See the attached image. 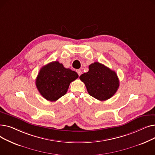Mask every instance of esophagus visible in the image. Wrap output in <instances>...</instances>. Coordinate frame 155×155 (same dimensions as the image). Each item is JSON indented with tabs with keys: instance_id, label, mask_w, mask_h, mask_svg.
<instances>
[{
	"instance_id": "esophagus-1",
	"label": "esophagus",
	"mask_w": 155,
	"mask_h": 155,
	"mask_svg": "<svg viewBox=\"0 0 155 155\" xmlns=\"http://www.w3.org/2000/svg\"><path fill=\"white\" fill-rule=\"evenodd\" d=\"M77 72L78 75L79 76H80L81 74H82V71H81L80 70H77Z\"/></svg>"
}]
</instances>
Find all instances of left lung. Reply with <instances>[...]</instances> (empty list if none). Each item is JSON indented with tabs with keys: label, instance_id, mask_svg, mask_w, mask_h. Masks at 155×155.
<instances>
[{
	"label": "left lung",
	"instance_id": "obj_1",
	"mask_svg": "<svg viewBox=\"0 0 155 155\" xmlns=\"http://www.w3.org/2000/svg\"><path fill=\"white\" fill-rule=\"evenodd\" d=\"M80 79L89 95L101 101L111 98L119 86L116 73L99 62L89 65L88 71L81 75Z\"/></svg>",
	"mask_w": 155,
	"mask_h": 155
}]
</instances>
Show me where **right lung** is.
<instances>
[{
	"label": "right lung",
	"instance_id": "right-lung-1",
	"mask_svg": "<svg viewBox=\"0 0 155 155\" xmlns=\"http://www.w3.org/2000/svg\"><path fill=\"white\" fill-rule=\"evenodd\" d=\"M78 77L76 71L65 68L63 64L55 61L40 69L36 85L45 99L53 102L66 94L70 83Z\"/></svg>",
	"mask_w": 155,
	"mask_h": 155
}]
</instances>
